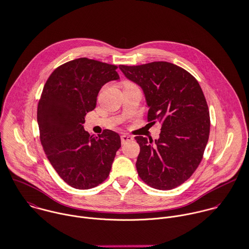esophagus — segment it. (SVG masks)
Instances as JSON below:
<instances>
[{"instance_id": "34e87169", "label": "esophagus", "mask_w": 249, "mask_h": 249, "mask_svg": "<svg viewBox=\"0 0 249 249\" xmlns=\"http://www.w3.org/2000/svg\"><path fill=\"white\" fill-rule=\"evenodd\" d=\"M121 140H122V143L124 144L126 142H129V141H132L133 140V137L131 135H128V134H123L121 136Z\"/></svg>"}]
</instances>
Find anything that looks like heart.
Here are the masks:
<instances>
[{
	"label": "heart",
	"mask_w": 249,
	"mask_h": 249,
	"mask_svg": "<svg viewBox=\"0 0 249 249\" xmlns=\"http://www.w3.org/2000/svg\"><path fill=\"white\" fill-rule=\"evenodd\" d=\"M131 86H135L132 82L129 81H124V88H127V87H131Z\"/></svg>",
	"instance_id": "1"
}]
</instances>
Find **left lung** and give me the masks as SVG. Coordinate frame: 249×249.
Segmentation results:
<instances>
[{"instance_id":"obj_1","label":"left lung","mask_w":249,"mask_h":249,"mask_svg":"<svg viewBox=\"0 0 249 249\" xmlns=\"http://www.w3.org/2000/svg\"><path fill=\"white\" fill-rule=\"evenodd\" d=\"M119 68L142 88L148 122L161 124L158 140L135 137L138 175L156 189H173L197 169L209 140L211 121L203 90L188 71L168 62Z\"/></svg>"}]
</instances>
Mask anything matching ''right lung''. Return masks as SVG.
I'll use <instances>...</instances> for the list:
<instances>
[{"mask_svg": "<svg viewBox=\"0 0 249 249\" xmlns=\"http://www.w3.org/2000/svg\"><path fill=\"white\" fill-rule=\"evenodd\" d=\"M117 66L88 58L57 68L44 85L37 124L44 153L58 175L76 189H89L109 176L120 135L105 129L98 137L84 129L104 84L118 80Z\"/></svg>", "mask_w": 249, "mask_h": 249, "instance_id": "obj_1", "label": "right lung"}]
</instances>
